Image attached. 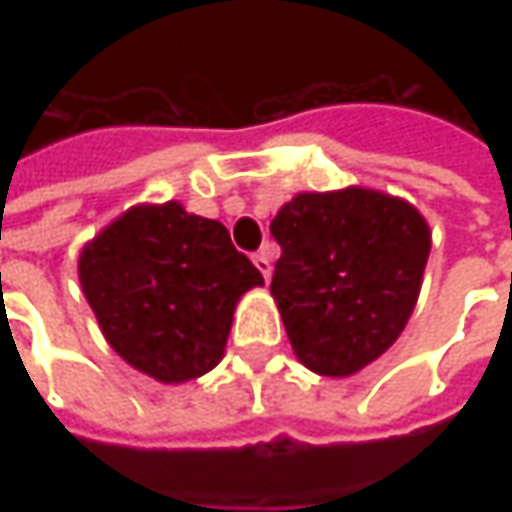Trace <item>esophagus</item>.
Returning <instances> with one entry per match:
<instances>
[{"mask_svg":"<svg viewBox=\"0 0 512 512\" xmlns=\"http://www.w3.org/2000/svg\"><path fill=\"white\" fill-rule=\"evenodd\" d=\"M253 265L259 267V273L265 276V279H270V270H273V265H270V247H262L259 253H253Z\"/></svg>","mask_w":512,"mask_h":512,"instance_id":"esophagus-1","label":"esophagus"}]
</instances>
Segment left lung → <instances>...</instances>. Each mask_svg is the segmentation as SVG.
Returning <instances> with one entry per match:
<instances>
[{
    "label": "left lung",
    "mask_w": 512,
    "mask_h": 512,
    "mask_svg": "<svg viewBox=\"0 0 512 512\" xmlns=\"http://www.w3.org/2000/svg\"><path fill=\"white\" fill-rule=\"evenodd\" d=\"M270 233L282 247L270 293L299 362L333 379L376 362L422 290V213L379 190L344 187L293 196Z\"/></svg>",
    "instance_id": "1"
}]
</instances>
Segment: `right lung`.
<instances>
[{
	"instance_id": "add662e5",
	"label": "right lung",
	"mask_w": 512,
	"mask_h": 512,
	"mask_svg": "<svg viewBox=\"0 0 512 512\" xmlns=\"http://www.w3.org/2000/svg\"><path fill=\"white\" fill-rule=\"evenodd\" d=\"M79 282L110 347L165 384L213 370L236 302L265 285L222 222L179 202L136 205L110 222L82 250Z\"/></svg>"
}]
</instances>
